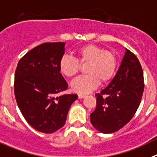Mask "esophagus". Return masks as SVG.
I'll return each instance as SVG.
<instances>
[{
    "instance_id": "1",
    "label": "esophagus",
    "mask_w": 157,
    "mask_h": 157,
    "mask_svg": "<svg viewBox=\"0 0 157 157\" xmlns=\"http://www.w3.org/2000/svg\"><path fill=\"white\" fill-rule=\"evenodd\" d=\"M85 94H78V98H80V99H82V98H84V97H85Z\"/></svg>"
}]
</instances>
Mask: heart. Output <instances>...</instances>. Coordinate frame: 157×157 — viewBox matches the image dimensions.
I'll list each match as a JSON object with an SVG mask.
<instances>
[{
    "mask_svg": "<svg viewBox=\"0 0 157 157\" xmlns=\"http://www.w3.org/2000/svg\"><path fill=\"white\" fill-rule=\"evenodd\" d=\"M76 58L63 56L59 61L60 73L66 78H73L80 70V64H87V75L73 80L71 88L79 94H87L113 78L117 68V59L114 52L105 50L98 45L88 44L79 47L74 52Z\"/></svg>",
    "mask_w": 157,
    "mask_h": 157,
    "instance_id": "b5f03b06",
    "label": "heart"
}]
</instances>
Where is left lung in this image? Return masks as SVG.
I'll return each mask as SVG.
<instances>
[{
    "mask_svg": "<svg viewBox=\"0 0 157 157\" xmlns=\"http://www.w3.org/2000/svg\"><path fill=\"white\" fill-rule=\"evenodd\" d=\"M143 91L142 66L138 58L126 49L114 78L95 94L97 105L90 115L93 127L104 134L119 131L135 114Z\"/></svg>",
    "mask_w": 157,
    "mask_h": 157,
    "instance_id": "left-lung-1",
    "label": "left lung"
}]
</instances>
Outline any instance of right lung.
<instances>
[{"label":"right lung","mask_w":157,"mask_h":157,"mask_svg":"<svg viewBox=\"0 0 157 157\" xmlns=\"http://www.w3.org/2000/svg\"><path fill=\"white\" fill-rule=\"evenodd\" d=\"M63 42L44 43L28 52L17 65L14 91L17 104L28 124L51 134L65 124L76 94L59 95L68 84L60 73Z\"/></svg>","instance_id":"add662e5"}]
</instances>
